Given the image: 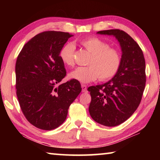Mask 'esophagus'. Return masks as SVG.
I'll return each mask as SVG.
<instances>
[{"label":"esophagus","instance_id":"1","mask_svg":"<svg viewBox=\"0 0 160 160\" xmlns=\"http://www.w3.org/2000/svg\"><path fill=\"white\" fill-rule=\"evenodd\" d=\"M82 86V92H88V90H87V86L85 85H81Z\"/></svg>","mask_w":160,"mask_h":160}]
</instances>
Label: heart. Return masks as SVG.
<instances>
[{
  "instance_id": "b5f03b06",
  "label": "heart",
  "mask_w": 160,
  "mask_h": 160,
  "mask_svg": "<svg viewBox=\"0 0 160 160\" xmlns=\"http://www.w3.org/2000/svg\"><path fill=\"white\" fill-rule=\"evenodd\" d=\"M80 44L91 53L88 61V66L77 68L70 72L69 78L88 83L98 78L101 80H106L114 76L121 65V55L117 50L109 48V44L97 37L81 40ZM75 49V45L72 43H67L61 48L59 56L66 66H74Z\"/></svg>"
}]
</instances>
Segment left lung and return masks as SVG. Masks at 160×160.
Listing matches in <instances>:
<instances>
[{"mask_svg":"<svg viewBox=\"0 0 160 160\" xmlns=\"http://www.w3.org/2000/svg\"><path fill=\"white\" fill-rule=\"evenodd\" d=\"M97 34L113 36L121 50V65L112 79L102 85L91 86L89 112L94 121L105 126H116L135 112L144 91L145 61L139 45L120 29L99 31Z\"/></svg>","mask_w":160,"mask_h":160,"instance_id":"8db88e82","label":"left lung"}]
</instances>
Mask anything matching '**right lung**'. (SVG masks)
Wrapping results in <instances>:
<instances>
[{
	"label": "right lung",
	"mask_w": 160,
	"mask_h": 160,
	"mask_svg": "<svg viewBox=\"0 0 160 160\" xmlns=\"http://www.w3.org/2000/svg\"><path fill=\"white\" fill-rule=\"evenodd\" d=\"M70 37L68 32H42L25 44L17 58L19 104L29 122L39 129L50 131L60 126L82 90L76 80L59 85L66 74L59 53Z\"/></svg>",
	"instance_id": "right-lung-1"
}]
</instances>
